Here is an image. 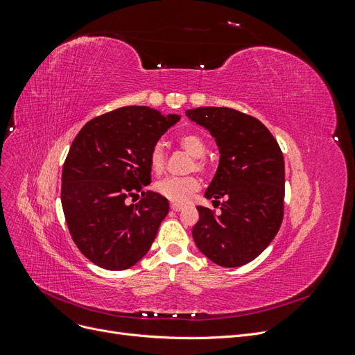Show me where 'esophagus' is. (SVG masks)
<instances>
[{
  "label": "esophagus",
  "mask_w": 355,
  "mask_h": 355,
  "mask_svg": "<svg viewBox=\"0 0 355 355\" xmlns=\"http://www.w3.org/2000/svg\"><path fill=\"white\" fill-rule=\"evenodd\" d=\"M171 210H175V211H180L182 209H184V206H182V204H178V202H171Z\"/></svg>",
  "instance_id": "34e87169"
}]
</instances>
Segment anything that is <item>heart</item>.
<instances>
[{"mask_svg":"<svg viewBox=\"0 0 355 355\" xmlns=\"http://www.w3.org/2000/svg\"><path fill=\"white\" fill-rule=\"evenodd\" d=\"M179 145L185 149V151L191 155L197 158L196 159V168L204 170L206 164L200 158L206 154V144H204L202 139L198 135L194 133H187L179 137ZM166 164V154H164V146L163 144H155L151 148V153H149V166L154 173H159L161 170L164 168ZM157 191L161 196L166 197L167 200L173 202L184 204L189 201L192 194L200 188V180L194 176H187V178H176V176H168L161 179L157 184Z\"/></svg>","mask_w":355,"mask_h":355,"instance_id":"obj_1","label":"heart"}]
</instances>
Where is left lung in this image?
<instances>
[{
    "instance_id": "obj_1",
    "label": "left lung",
    "mask_w": 355,
    "mask_h": 355,
    "mask_svg": "<svg viewBox=\"0 0 355 355\" xmlns=\"http://www.w3.org/2000/svg\"><path fill=\"white\" fill-rule=\"evenodd\" d=\"M185 114L210 132L220 155L204 194L213 206L220 204V211L198 206L192 237L198 250L219 266L249 263L270 245L283 220L282 149L257 118L240 111L201 106Z\"/></svg>"
}]
</instances>
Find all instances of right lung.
<instances>
[{"instance_id": "1", "label": "right lung", "mask_w": 355, "mask_h": 355, "mask_svg": "<svg viewBox=\"0 0 355 355\" xmlns=\"http://www.w3.org/2000/svg\"><path fill=\"white\" fill-rule=\"evenodd\" d=\"M176 114L123 106L96 116L73 139L62 170V207L80 252L103 270L123 271L148 253L168 201L144 191L151 184L149 153Z\"/></svg>"}]
</instances>
